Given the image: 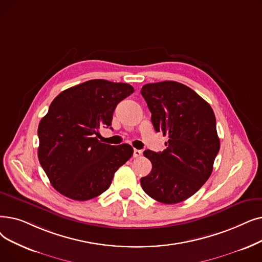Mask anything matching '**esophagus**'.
<instances>
[{
	"mask_svg": "<svg viewBox=\"0 0 262 262\" xmlns=\"http://www.w3.org/2000/svg\"><path fill=\"white\" fill-rule=\"evenodd\" d=\"M141 154H142V152H141L140 150L135 149V150H134V153H133V156L137 158V157H140V156H141Z\"/></svg>",
	"mask_w": 262,
	"mask_h": 262,
	"instance_id": "obj_1",
	"label": "esophagus"
}]
</instances>
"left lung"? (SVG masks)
<instances>
[{
    "mask_svg": "<svg viewBox=\"0 0 262 262\" xmlns=\"http://www.w3.org/2000/svg\"><path fill=\"white\" fill-rule=\"evenodd\" d=\"M141 95L154 129L169 138L163 152H143L152 170L141 178V186L162 203L184 201L208 181L220 151L214 112L194 90L176 81L144 84Z\"/></svg>",
    "mask_w": 262,
    "mask_h": 262,
    "instance_id": "obj_1",
    "label": "left lung"
}]
</instances>
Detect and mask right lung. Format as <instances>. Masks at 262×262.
<instances>
[{"instance_id":"add662e5","label":"right lung","mask_w":262,"mask_h":262,"mask_svg":"<svg viewBox=\"0 0 262 262\" xmlns=\"http://www.w3.org/2000/svg\"><path fill=\"white\" fill-rule=\"evenodd\" d=\"M133 92L130 84L94 79L53 99L38 125V159L60 194L78 201L99 196L132 157L129 144H106L97 136L99 127H110L117 105Z\"/></svg>"}]
</instances>
